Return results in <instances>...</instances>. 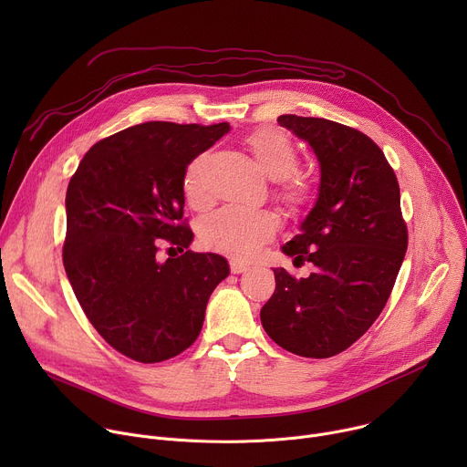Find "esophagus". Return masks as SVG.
I'll list each match as a JSON object with an SVG mask.
<instances>
[{
  "instance_id": "esophagus-1",
  "label": "esophagus",
  "mask_w": 467,
  "mask_h": 467,
  "mask_svg": "<svg viewBox=\"0 0 467 467\" xmlns=\"http://www.w3.org/2000/svg\"><path fill=\"white\" fill-rule=\"evenodd\" d=\"M249 270V265L240 262V260H231V274L238 275V274H245Z\"/></svg>"
}]
</instances>
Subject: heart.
Returning a JSON list of instances; mask_svg holds the SVG:
<instances>
[{
	"label": "heart",
	"instance_id": "1",
	"mask_svg": "<svg viewBox=\"0 0 467 467\" xmlns=\"http://www.w3.org/2000/svg\"><path fill=\"white\" fill-rule=\"evenodd\" d=\"M245 148L258 168L272 181H277V197L290 213H301L312 199L310 182L294 175L297 170V148L283 129L262 127L245 137ZM207 155L193 157L182 175V190L188 203L203 209L209 203L205 186ZM277 218L270 211H253L242 207H225L214 213L202 227L203 244L233 258H251L272 240L277 231Z\"/></svg>",
	"mask_w": 467,
	"mask_h": 467
}]
</instances>
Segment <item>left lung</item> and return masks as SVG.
<instances>
[{"instance_id": "8db88e82", "label": "left lung", "mask_w": 467, "mask_h": 467, "mask_svg": "<svg viewBox=\"0 0 467 467\" xmlns=\"http://www.w3.org/2000/svg\"><path fill=\"white\" fill-rule=\"evenodd\" d=\"M316 153L319 190L301 233L283 253L314 264L306 279L275 268V292L260 310L283 349L328 358L353 346L382 312L401 268L409 233L397 177L364 132L325 118H277Z\"/></svg>"}]
</instances>
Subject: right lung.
<instances>
[{"mask_svg":"<svg viewBox=\"0 0 467 467\" xmlns=\"http://www.w3.org/2000/svg\"><path fill=\"white\" fill-rule=\"evenodd\" d=\"M229 129L132 125L94 144L70 179L66 275L94 328L132 360L153 364L188 349L211 294L229 275L222 254L188 249L193 233L182 222L184 170ZM161 241L183 254L157 261Z\"/></svg>","mask_w":467,"mask_h":467,"instance_id":"1","label":"right lung"}]
</instances>
